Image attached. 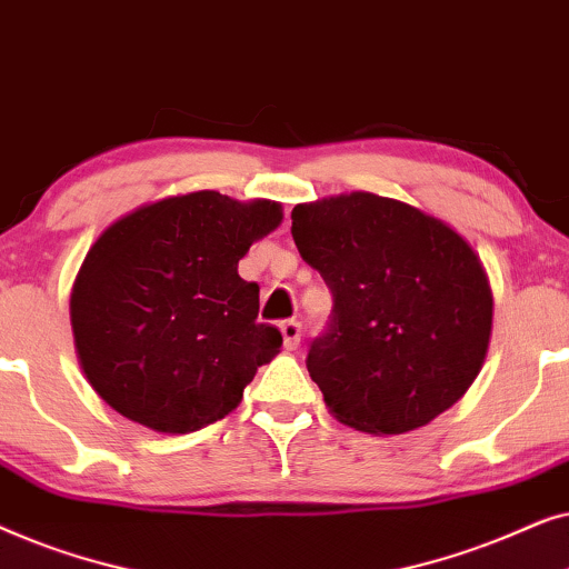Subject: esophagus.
Segmentation results:
<instances>
[{
  "mask_svg": "<svg viewBox=\"0 0 569 569\" xmlns=\"http://www.w3.org/2000/svg\"><path fill=\"white\" fill-rule=\"evenodd\" d=\"M279 329H282V339H284V347L290 349H298V345H300V323L298 321H284L282 326H279Z\"/></svg>",
  "mask_w": 569,
  "mask_h": 569,
  "instance_id": "esophagus-1",
  "label": "esophagus"
}]
</instances>
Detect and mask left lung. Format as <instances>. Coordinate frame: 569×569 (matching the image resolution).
<instances>
[{
	"label": "left lung",
	"mask_w": 569,
	"mask_h": 569,
	"mask_svg": "<svg viewBox=\"0 0 569 569\" xmlns=\"http://www.w3.org/2000/svg\"><path fill=\"white\" fill-rule=\"evenodd\" d=\"M295 246L333 295L308 372L341 425L403 435L469 391L492 337V287L448 222L370 191L292 209Z\"/></svg>",
	"instance_id": "8db88e82"
}]
</instances>
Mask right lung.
Masks as SVG:
<instances>
[{
    "label": "right lung",
    "mask_w": 569,
    "mask_h": 569,
    "mask_svg": "<svg viewBox=\"0 0 569 569\" xmlns=\"http://www.w3.org/2000/svg\"><path fill=\"white\" fill-rule=\"evenodd\" d=\"M282 204L220 191L168 197L100 232L77 271L69 318L84 378L154 432L228 417L282 333L259 323V284L238 274Z\"/></svg>",
    "instance_id": "1"
}]
</instances>
